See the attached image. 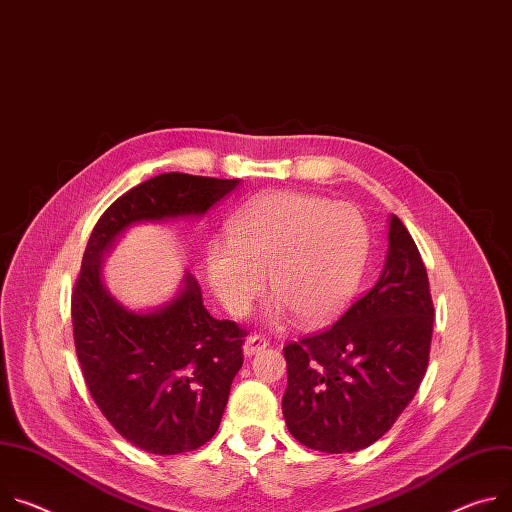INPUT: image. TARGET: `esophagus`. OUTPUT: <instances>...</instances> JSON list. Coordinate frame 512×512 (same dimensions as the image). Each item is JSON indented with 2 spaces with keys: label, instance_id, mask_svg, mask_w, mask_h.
Returning a JSON list of instances; mask_svg holds the SVG:
<instances>
[{
  "label": "esophagus",
  "instance_id": "obj_1",
  "mask_svg": "<svg viewBox=\"0 0 512 512\" xmlns=\"http://www.w3.org/2000/svg\"><path fill=\"white\" fill-rule=\"evenodd\" d=\"M267 345H269V343H267L265 337H261V335H251V337H247V341H245V345H243V351H245L247 357H253V355H257L259 351H263Z\"/></svg>",
  "mask_w": 512,
  "mask_h": 512
}]
</instances>
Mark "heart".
I'll return each instance as SVG.
<instances>
[{"label": "heart", "instance_id": "1", "mask_svg": "<svg viewBox=\"0 0 512 512\" xmlns=\"http://www.w3.org/2000/svg\"><path fill=\"white\" fill-rule=\"evenodd\" d=\"M226 232L228 245L216 243L206 255L222 306L235 316L249 312L267 275L271 298L300 327H322L349 306L369 251V230L355 206L300 192L251 200Z\"/></svg>", "mask_w": 512, "mask_h": 512}]
</instances>
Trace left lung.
<instances>
[{"label":"left lung","instance_id":"obj_1","mask_svg":"<svg viewBox=\"0 0 512 512\" xmlns=\"http://www.w3.org/2000/svg\"><path fill=\"white\" fill-rule=\"evenodd\" d=\"M388 226L376 286L331 329L284 347V418L310 449L351 453L376 443L425 378L435 320L429 277L402 220L392 214Z\"/></svg>","mask_w":512,"mask_h":512}]
</instances>
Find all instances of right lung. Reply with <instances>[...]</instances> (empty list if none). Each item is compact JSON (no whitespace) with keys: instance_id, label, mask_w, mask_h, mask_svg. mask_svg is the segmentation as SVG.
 <instances>
[{"instance_id":"1","label":"right lung","mask_w":512,"mask_h":512,"mask_svg":"<svg viewBox=\"0 0 512 512\" xmlns=\"http://www.w3.org/2000/svg\"><path fill=\"white\" fill-rule=\"evenodd\" d=\"M239 181L157 175L102 214L83 253L71 296L83 380L110 425L155 455L194 451L214 437L243 365L245 331L210 316L192 273H185L177 296L155 310L122 306L104 288L102 259L130 226L204 216Z\"/></svg>"}]
</instances>
